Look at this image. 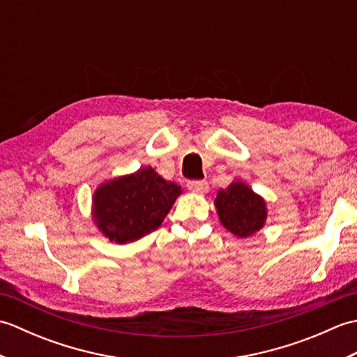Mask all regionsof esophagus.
Instances as JSON below:
<instances>
[{
	"label": "esophagus",
	"mask_w": 357,
	"mask_h": 357,
	"mask_svg": "<svg viewBox=\"0 0 357 357\" xmlns=\"http://www.w3.org/2000/svg\"><path fill=\"white\" fill-rule=\"evenodd\" d=\"M188 190L196 195H204L208 192V184L206 181H188L187 183Z\"/></svg>",
	"instance_id": "34e87169"
}]
</instances>
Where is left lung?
<instances>
[{"mask_svg": "<svg viewBox=\"0 0 357 357\" xmlns=\"http://www.w3.org/2000/svg\"><path fill=\"white\" fill-rule=\"evenodd\" d=\"M219 221L238 238L253 236L267 221V204L242 181H233L215 199Z\"/></svg>", "mask_w": 357, "mask_h": 357, "instance_id": "1", "label": "left lung"}]
</instances>
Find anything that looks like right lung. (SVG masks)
<instances>
[{
  "label": "right lung",
  "instance_id": "1",
  "mask_svg": "<svg viewBox=\"0 0 357 357\" xmlns=\"http://www.w3.org/2000/svg\"><path fill=\"white\" fill-rule=\"evenodd\" d=\"M181 193V185L165 181L151 167H142L96 188L93 222L115 244L138 241L162 224Z\"/></svg>",
  "mask_w": 357,
  "mask_h": 357
}]
</instances>
